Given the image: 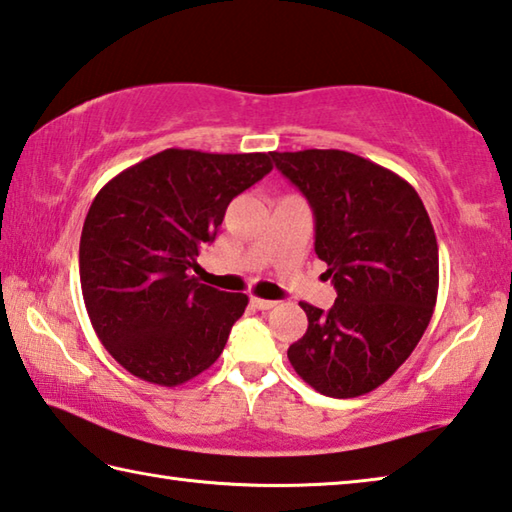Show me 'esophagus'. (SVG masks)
<instances>
[{
  "instance_id": "1",
  "label": "esophagus",
  "mask_w": 512,
  "mask_h": 512,
  "mask_svg": "<svg viewBox=\"0 0 512 512\" xmlns=\"http://www.w3.org/2000/svg\"><path fill=\"white\" fill-rule=\"evenodd\" d=\"M251 306L258 308V310H270L276 306V301L270 299H258V297H251Z\"/></svg>"
}]
</instances>
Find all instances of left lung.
Listing matches in <instances>:
<instances>
[{
	"instance_id": "left-lung-1",
	"label": "left lung",
	"mask_w": 512,
	"mask_h": 512,
	"mask_svg": "<svg viewBox=\"0 0 512 512\" xmlns=\"http://www.w3.org/2000/svg\"><path fill=\"white\" fill-rule=\"evenodd\" d=\"M272 159L315 213V251L337 290L328 312L301 303L308 330L288 360L324 396H364L398 371L432 319V220L414 186L353 152H272Z\"/></svg>"
}]
</instances>
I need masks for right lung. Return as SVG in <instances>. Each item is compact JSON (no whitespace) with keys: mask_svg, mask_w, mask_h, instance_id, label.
Returning a JSON list of instances; mask_svg holds the SVG:
<instances>
[{"mask_svg":"<svg viewBox=\"0 0 512 512\" xmlns=\"http://www.w3.org/2000/svg\"><path fill=\"white\" fill-rule=\"evenodd\" d=\"M272 170V152L213 155L168 148L110 179L80 236V288L101 344L159 387L218 360L247 294L191 276L233 197Z\"/></svg>","mask_w":512,"mask_h":512,"instance_id":"obj_1","label":"right lung"}]
</instances>
